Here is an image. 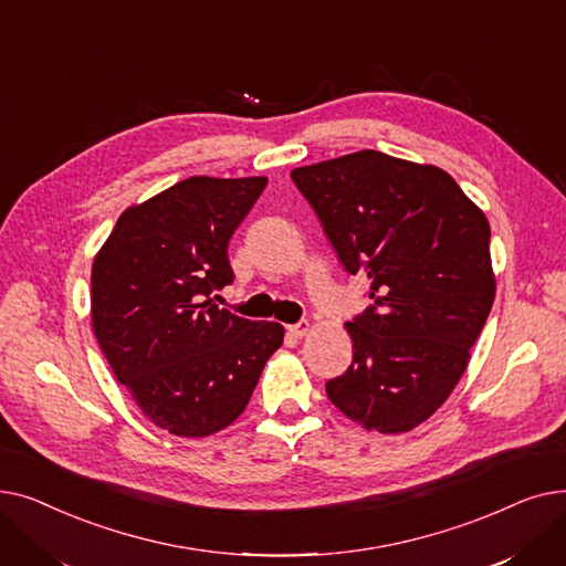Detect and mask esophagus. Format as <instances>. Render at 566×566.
I'll use <instances>...</instances> for the list:
<instances>
[{
	"instance_id": "1",
	"label": "esophagus",
	"mask_w": 566,
	"mask_h": 566,
	"mask_svg": "<svg viewBox=\"0 0 566 566\" xmlns=\"http://www.w3.org/2000/svg\"><path fill=\"white\" fill-rule=\"evenodd\" d=\"M312 331V325H310V321H298V323H293V325H286V333L291 335V337H305L307 333Z\"/></svg>"
}]
</instances>
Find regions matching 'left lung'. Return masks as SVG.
Returning <instances> with one entry per match:
<instances>
[{"label": "left lung", "mask_w": 566, "mask_h": 566, "mask_svg": "<svg viewBox=\"0 0 566 566\" xmlns=\"http://www.w3.org/2000/svg\"><path fill=\"white\" fill-rule=\"evenodd\" d=\"M291 178L346 273L371 282L374 305L346 323L353 363L325 392L367 431H410L452 395L491 312L489 220L448 171L371 148Z\"/></svg>", "instance_id": "8db88e82"}]
</instances>
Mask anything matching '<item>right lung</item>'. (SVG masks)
<instances>
[{"mask_svg":"<svg viewBox=\"0 0 566 566\" xmlns=\"http://www.w3.org/2000/svg\"><path fill=\"white\" fill-rule=\"evenodd\" d=\"M265 176H190L116 220L92 268L94 335L156 427L203 438L229 427L282 346L275 321L220 310L229 241Z\"/></svg>","mask_w":566,"mask_h":566,"instance_id":"obj_1","label":"right lung"}]
</instances>
